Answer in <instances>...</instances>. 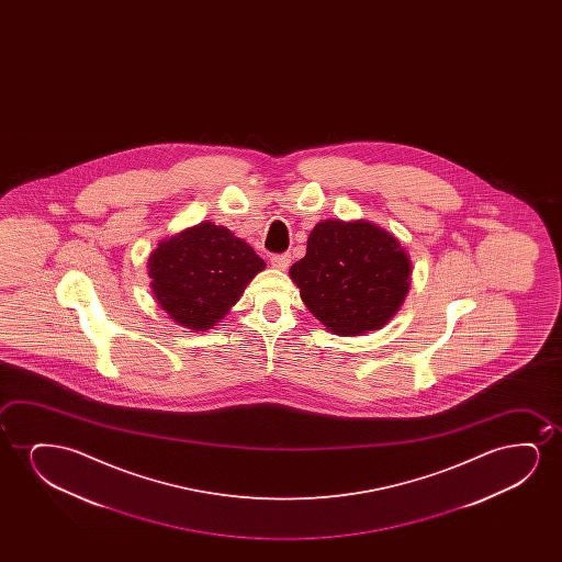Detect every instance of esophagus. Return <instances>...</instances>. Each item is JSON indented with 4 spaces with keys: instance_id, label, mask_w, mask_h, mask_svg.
<instances>
[{
    "instance_id": "34e87169",
    "label": "esophagus",
    "mask_w": 562,
    "mask_h": 562,
    "mask_svg": "<svg viewBox=\"0 0 562 562\" xmlns=\"http://www.w3.org/2000/svg\"><path fill=\"white\" fill-rule=\"evenodd\" d=\"M290 262H292V257L290 255H274L272 259H270V265L274 267L277 270H285L290 267Z\"/></svg>"
}]
</instances>
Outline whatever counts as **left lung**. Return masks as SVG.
Listing matches in <instances>:
<instances>
[{
    "label": "left lung",
    "mask_w": 562,
    "mask_h": 562,
    "mask_svg": "<svg viewBox=\"0 0 562 562\" xmlns=\"http://www.w3.org/2000/svg\"><path fill=\"white\" fill-rule=\"evenodd\" d=\"M413 262L392 232L359 221H321L290 278L316 321L339 336L380 330L400 311Z\"/></svg>",
    "instance_id": "obj_1"
}]
</instances>
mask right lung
<instances>
[{
  "label": "right lung",
  "mask_w": 562,
  "mask_h": 562,
  "mask_svg": "<svg viewBox=\"0 0 562 562\" xmlns=\"http://www.w3.org/2000/svg\"><path fill=\"white\" fill-rule=\"evenodd\" d=\"M265 267L246 239L209 221L161 239L147 259L159 307L193 331L221 323Z\"/></svg>",
  "instance_id": "right-lung-1"
}]
</instances>
